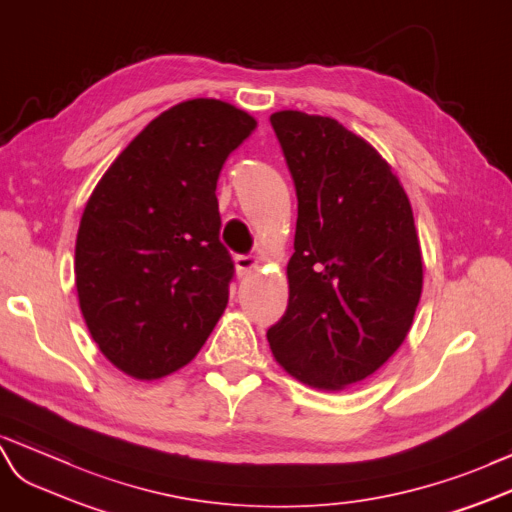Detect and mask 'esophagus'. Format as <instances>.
<instances>
[{
  "instance_id": "1",
  "label": "esophagus",
  "mask_w": 512,
  "mask_h": 512,
  "mask_svg": "<svg viewBox=\"0 0 512 512\" xmlns=\"http://www.w3.org/2000/svg\"><path fill=\"white\" fill-rule=\"evenodd\" d=\"M259 268V259L253 255H238L235 257V270H238V277H246L253 270Z\"/></svg>"
}]
</instances>
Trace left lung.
Here are the masks:
<instances>
[{"label": "left lung", "mask_w": 512, "mask_h": 512, "mask_svg": "<svg viewBox=\"0 0 512 512\" xmlns=\"http://www.w3.org/2000/svg\"><path fill=\"white\" fill-rule=\"evenodd\" d=\"M296 186L285 316L268 329L296 381L344 391L389 361L422 296V248L398 175L372 144L331 116H270Z\"/></svg>", "instance_id": "1"}]
</instances>
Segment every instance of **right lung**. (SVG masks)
Listing matches in <instances>:
<instances>
[{
    "mask_svg": "<svg viewBox=\"0 0 512 512\" xmlns=\"http://www.w3.org/2000/svg\"><path fill=\"white\" fill-rule=\"evenodd\" d=\"M255 116L220 99L168 108L103 173L75 240L77 300L116 370L157 381L188 365L229 303L216 183Z\"/></svg>",
    "mask_w": 512,
    "mask_h": 512,
    "instance_id": "obj_1",
    "label": "right lung"
}]
</instances>
